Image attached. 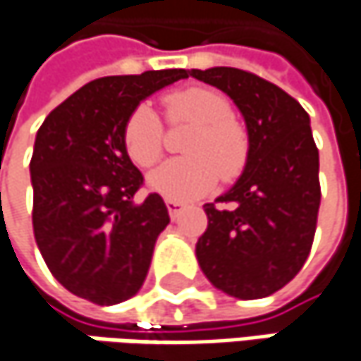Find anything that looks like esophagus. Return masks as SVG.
<instances>
[{
    "instance_id": "34e87169",
    "label": "esophagus",
    "mask_w": 361,
    "mask_h": 361,
    "mask_svg": "<svg viewBox=\"0 0 361 361\" xmlns=\"http://www.w3.org/2000/svg\"><path fill=\"white\" fill-rule=\"evenodd\" d=\"M166 207L170 218L176 219L178 218V214H180V209H183V203H180V201H174V199H166Z\"/></svg>"
}]
</instances>
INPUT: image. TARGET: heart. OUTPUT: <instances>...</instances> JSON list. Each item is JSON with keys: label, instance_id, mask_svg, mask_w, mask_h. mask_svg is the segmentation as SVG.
I'll use <instances>...</instances> for the list:
<instances>
[{"label": "heart", "instance_id": "1", "mask_svg": "<svg viewBox=\"0 0 361 361\" xmlns=\"http://www.w3.org/2000/svg\"><path fill=\"white\" fill-rule=\"evenodd\" d=\"M166 116L172 125H195L185 143V158L168 160L149 174V187L174 201H189L209 193L218 178L232 180L246 166L248 133L232 116L226 96L209 88H185L164 96ZM123 145L129 158L142 168H152L164 154V125L149 104L131 111L123 127Z\"/></svg>", "mask_w": 361, "mask_h": 361}]
</instances>
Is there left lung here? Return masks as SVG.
I'll use <instances>...</instances> for the list:
<instances>
[{"instance_id": "1", "label": "left lung", "mask_w": 361, "mask_h": 361, "mask_svg": "<svg viewBox=\"0 0 361 361\" xmlns=\"http://www.w3.org/2000/svg\"><path fill=\"white\" fill-rule=\"evenodd\" d=\"M189 75L234 100L250 142L245 172L216 199L235 207L203 205L199 267L228 296H271L296 277L314 240L321 183L310 116L296 98L250 71L212 67Z\"/></svg>"}]
</instances>
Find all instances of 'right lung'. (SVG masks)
I'll list each match as a JSON object with an SVG mask.
<instances>
[{
    "label": "right lung",
    "mask_w": 361,
    "mask_h": 361,
    "mask_svg": "<svg viewBox=\"0 0 361 361\" xmlns=\"http://www.w3.org/2000/svg\"><path fill=\"white\" fill-rule=\"evenodd\" d=\"M183 78L185 69L100 78L40 125L30 160L32 228L47 267L71 294L111 306L143 286L170 218L158 193L135 199L143 176L123 127L142 100Z\"/></svg>",
    "instance_id": "add662e5"
}]
</instances>
